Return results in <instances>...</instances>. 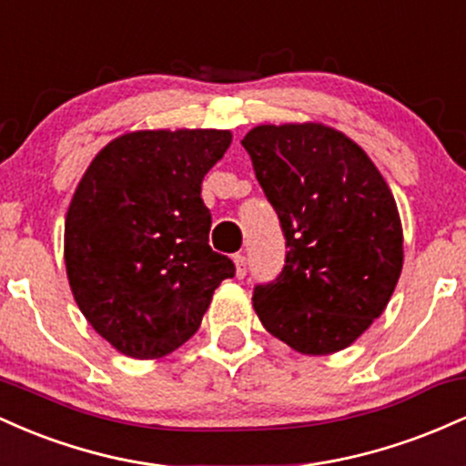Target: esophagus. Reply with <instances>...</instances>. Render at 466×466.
<instances>
[{"label":"esophagus","instance_id":"1","mask_svg":"<svg viewBox=\"0 0 466 466\" xmlns=\"http://www.w3.org/2000/svg\"><path fill=\"white\" fill-rule=\"evenodd\" d=\"M234 267H237V278H245L248 274V258L243 254L234 256Z\"/></svg>","mask_w":466,"mask_h":466}]
</instances>
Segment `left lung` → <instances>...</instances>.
Segmentation results:
<instances>
[{"label":"left lung","instance_id":"obj_1","mask_svg":"<svg viewBox=\"0 0 466 466\" xmlns=\"http://www.w3.org/2000/svg\"><path fill=\"white\" fill-rule=\"evenodd\" d=\"M287 238L254 311L302 355H333L386 311L403 269L392 190L357 142L322 122L258 125L240 142Z\"/></svg>","mask_w":466,"mask_h":466}]
</instances>
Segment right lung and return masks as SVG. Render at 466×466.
Returning a JSON list of instances; mask_svg holds the SVG:
<instances>
[{
    "mask_svg": "<svg viewBox=\"0 0 466 466\" xmlns=\"http://www.w3.org/2000/svg\"><path fill=\"white\" fill-rule=\"evenodd\" d=\"M232 144L218 129L131 131L100 148L66 217L80 313L122 355L159 360L199 329L234 263L208 245L201 181Z\"/></svg>",
    "mask_w": 466,
    "mask_h": 466,
    "instance_id": "add662e5",
    "label": "right lung"
}]
</instances>
